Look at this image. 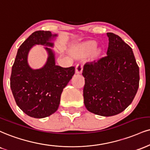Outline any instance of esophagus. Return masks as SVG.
Wrapping results in <instances>:
<instances>
[{
	"label": "esophagus",
	"instance_id": "1",
	"mask_svg": "<svg viewBox=\"0 0 150 150\" xmlns=\"http://www.w3.org/2000/svg\"><path fill=\"white\" fill-rule=\"evenodd\" d=\"M83 70V66L82 64H78L75 66V73L76 74H81Z\"/></svg>",
	"mask_w": 150,
	"mask_h": 150
}]
</instances>
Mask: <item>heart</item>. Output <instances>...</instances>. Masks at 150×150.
<instances>
[{"label": "heart", "mask_w": 150, "mask_h": 150, "mask_svg": "<svg viewBox=\"0 0 150 150\" xmlns=\"http://www.w3.org/2000/svg\"><path fill=\"white\" fill-rule=\"evenodd\" d=\"M96 47V42L95 41L90 40L83 42L74 50L73 54L77 58L86 57L94 50Z\"/></svg>", "instance_id": "1"}]
</instances>
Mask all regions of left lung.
<instances>
[{"label": "left lung", "mask_w": 150, "mask_h": 150, "mask_svg": "<svg viewBox=\"0 0 150 150\" xmlns=\"http://www.w3.org/2000/svg\"><path fill=\"white\" fill-rule=\"evenodd\" d=\"M105 57L86 63L82 75L84 105L93 114L114 116L133 101L139 86V67L132 49L119 35L107 33Z\"/></svg>", "instance_id": "obj_1"}]
</instances>
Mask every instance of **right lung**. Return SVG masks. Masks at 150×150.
<instances>
[{"label":"right lung","instance_id":"1","mask_svg":"<svg viewBox=\"0 0 150 150\" xmlns=\"http://www.w3.org/2000/svg\"><path fill=\"white\" fill-rule=\"evenodd\" d=\"M50 31L38 30L23 42L12 68L10 87L16 103L23 112L34 118H44L54 113L60 103L61 95L72 77L75 67L62 68L55 64V56L50 48L46 64L40 69H33L28 64V54L35 45L54 47L57 37Z\"/></svg>","mask_w":150,"mask_h":150}]
</instances>
